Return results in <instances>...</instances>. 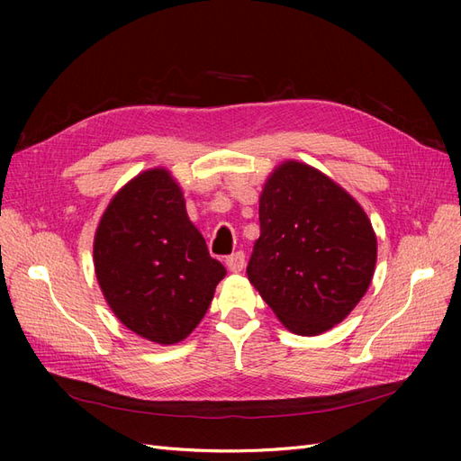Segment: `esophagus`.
<instances>
[{
    "label": "esophagus",
    "mask_w": 461,
    "mask_h": 461,
    "mask_svg": "<svg viewBox=\"0 0 461 461\" xmlns=\"http://www.w3.org/2000/svg\"><path fill=\"white\" fill-rule=\"evenodd\" d=\"M225 265H227V269L232 271V273L242 271L244 265H246V256H244V252H234V254H230V256L225 259Z\"/></svg>",
    "instance_id": "esophagus-1"
}]
</instances>
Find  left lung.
<instances>
[{"label":"left lung","mask_w":461,"mask_h":461,"mask_svg":"<svg viewBox=\"0 0 461 461\" xmlns=\"http://www.w3.org/2000/svg\"><path fill=\"white\" fill-rule=\"evenodd\" d=\"M259 230L246 273L288 330L325 332L364 298L376 261L371 221L323 173L278 167L259 198Z\"/></svg>","instance_id":"obj_1"}]
</instances>
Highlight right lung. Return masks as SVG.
<instances>
[{
	"label": "right lung",
	"instance_id": "1",
	"mask_svg": "<svg viewBox=\"0 0 461 461\" xmlns=\"http://www.w3.org/2000/svg\"><path fill=\"white\" fill-rule=\"evenodd\" d=\"M94 267L121 323L158 344L186 339L227 275L165 169L138 175L115 194L95 230Z\"/></svg>",
	"mask_w": 461,
	"mask_h": 461
}]
</instances>
